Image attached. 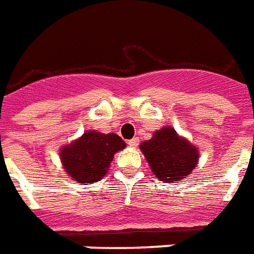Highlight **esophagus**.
<instances>
[{"mask_svg":"<svg viewBox=\"0 0 254 254\" xmlns=\"http://www.w3.org/2000/svg\"><path fill=\"white\" fill-rule=\"evenodd\" d=\"M127 144H129L130 147H137V145H138V138L133 137L132 140H129V141H127Z\"/></svg>","mask_w":254,"mask_h":254,"instance_id":"1","label":"esophagus"}]
</instances>
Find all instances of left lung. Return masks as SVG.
Wrapping results in <instances>:
<instances>
[{
    "instance_id": "obj_1",
    "label": "left lung",
    "mask_w": 254,
    "mask_h": 254,
    "mask_svg": "<svg viewBox=\"0 0 254 254\" xmlns=\"http://www.w3.org/2000/svg\"><path fill=\"white\" fill-rule=\"evenodd\" d=\"M152 173L160 181L176 182L191 173L198 160L196 147L180 137L170 127L155 132L154 137L140 145Z\"/></svg>"
}]
</instances>
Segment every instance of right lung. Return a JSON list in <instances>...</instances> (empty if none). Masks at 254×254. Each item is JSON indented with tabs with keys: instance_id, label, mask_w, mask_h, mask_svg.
<instances>
[{
	"instance_id": "add662e5",
	"label": "right lung",
	"mask_w": 254,
	"mask_h": 254,
	"mask_svg": "<svg viewBox=\"0 0 254 254\" xmlns=\"http://www.w3.org/2000/svg\"><path fill=\"white\" fill-rule=\"evenodd\" d=\"M125 148V141L116 133L87 132L61 149V160L69 176L83 185L99 181L109 170L114 154Z\"/></svg>"
}]
</instances>
